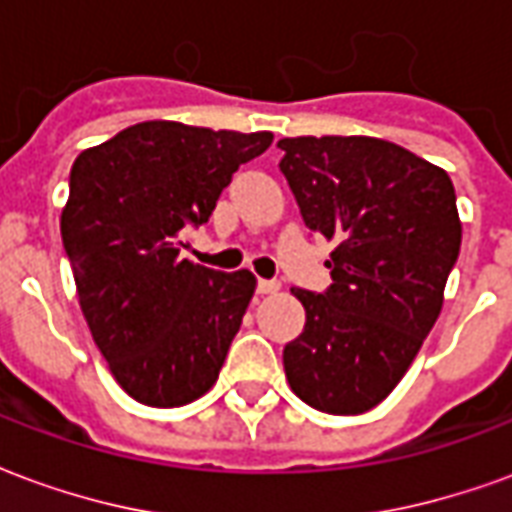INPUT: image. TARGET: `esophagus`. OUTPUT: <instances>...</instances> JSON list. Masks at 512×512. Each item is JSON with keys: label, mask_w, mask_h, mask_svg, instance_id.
I'll return each mask as SVG.
<instances>
[{"label": "esophagus", "mask_w": 512, "mask_h": 512, "mask_svg": "<svg viewBox=\"0 0 512 512\" xmlns=\"http://www.w3.org/2000/svg\"><path fill=\"white\" fill-rule=\"evenodd\" d=\"M279 282L277 279H257V293H277Z\"/></svg>", "instance_id": "obj_1"}]
</instances>
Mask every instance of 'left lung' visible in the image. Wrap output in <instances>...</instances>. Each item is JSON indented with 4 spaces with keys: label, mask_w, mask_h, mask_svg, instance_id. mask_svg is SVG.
<instances>
[{
    "label": "left lung",
    "mask_w": 512,
    "mask_h": 512,
    "mask_svg": "<svg viewBox=\"0 0 512 512\" xmlns=\"http://www.w3.org/2000/svg\"><path fill=\"white\" fill-rule=\"evenodd\" d=\"M279 169L312 233L337 241L332 285L293 288L304 332L285 345L290 389L326 414L378 406L439 318L461 252L444 169L376 136L279 139Z\"/></svg>",
    "instance_id": "left-lung-1"
}]
</instances>
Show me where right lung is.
I'll list each match as a JSON object with an SVG mask.
<instances>
[{"label": "right lung", "instance_id": "add662e5", "mask_svg": "<svg viewBox=\"0 0 512 512\" xmlns=\"http://www.w3.org/2000/svg\"><path fill=\"white\" fill-rule=\"evenodd\" d=\"M271 142L150 120L73 161L60 230L79 304L117 384L145 406H186L219 378L255 277L197 266L178 246Z\"/></svg>", "mask_w": 512, "mask_h": 512}]
</instances>
